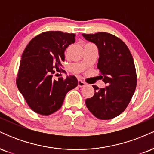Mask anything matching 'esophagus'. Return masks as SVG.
Masks as SVG:
<instances>
[{
	"mask_svg": "<svg viewBox=\"0 0 154 154\" xmlns=\"http://www.w3.org/2000/svg\"><path fill=\"white\" fill-rule=\"evenodd\" d=\"M86 83L84 82V81L81 80V79H79L78 80V86L79 87L82 88V87H84V86H85Z\"/></svg>",
	"mask_w": 154,
	"mask_h": 154,
	"instance_id": "34e87169",
	"label": "esophagus"
}]
</instances>
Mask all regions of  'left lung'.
Returning <instances> with one entry per match:
<instances>
[{"label": "left lung", "mask_w": 154, "mask_h": 154, "mask_svg": "<svg viewBox=\"0 0 154 154\" xmlns=\"http://www.w3.org/2000/svg\"><path fill=\"white\" fill-rule=\"evenodd\" d=\"M99 51L97 67L107 86L93 85L95 94L85 100L86 106L99 119H111L119 116L128 107L137 85L134 60L128 47L121 39L110 33L82 34Z\"/></svg>", "instance_id": "8db88e82"}]
</instances>
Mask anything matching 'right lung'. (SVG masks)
<instances>
[{
    "mask_svg": "<svg viewBox=\"0 0 154 154\" xmlns=\"http://www.w3.org/2000/svg\"><path fill=\"white\" fill-rule=\"evenodd\" d=\"M75 37L73 33L44 32L32 39L23 52L17 85L26 103L37 114L47 116L57 111L66 93L78 85L75 76L54 79L56 72H61L64 51L75 43Z\"/></svg>",
    "mask_w": 154,
    "mask_h": 154,
    "instance_id": "obj_1",
    "label": "right lung"
}]
</instances>
